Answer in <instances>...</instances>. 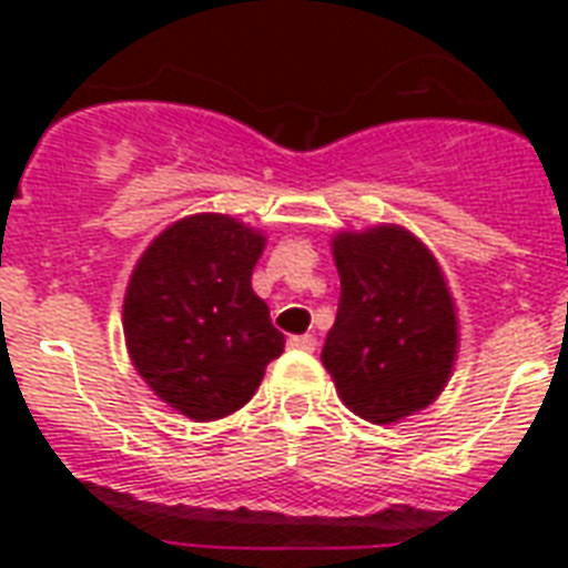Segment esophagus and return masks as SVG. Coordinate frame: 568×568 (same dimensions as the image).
I'll use <instances>...</instances> for the list:
<instances>
[{"mask_svg":"<svg viewBox=\"0 0 568 568\" xmlns=\"http://www.w3.org/2000/svg\"><path fill=\"white\" fill-rule=\"evenodd\" d=\"M288 347H294V351H306V354H312L315 347H318V342H315V336H292L288 338Z\"/></svg>","mask_w":568,"mask_h":568,"instance_id":"1","label":"esophagus"}]
</instances>
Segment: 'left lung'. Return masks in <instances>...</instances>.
Here are the masks:
<instances>
[{"label":"left lung","mask_w":568,"mask_h":568,"mask_svg":"<svg viewBox=\"0 0 568 568\" xmlns=\"http://www.w3.org/2000/svg\"><path fill=\"white\" fill-rule=\"evenodd\" d=\"M342 294L321 363L342 400L374 424L400 422L448 383L457 315L436 258L400 226L333 241Z\"/></svg>","instance_id":"1"}]
</instances>
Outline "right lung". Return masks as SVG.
Instances as JSON below:
<instances>
[{
  "mask_svg": "<svg viewBox=\"0 0 568 568\" xmlns=\"http://www.w3.org/2000/svg\"><path fill=\"white\" fill-rule=\"evenodd\" d=\"M265 239L226 214L173 223L138 262L123 333L138 374L194 422L247 404L285 336L250 276Z\"/></svg>",
  "mask_w": 568,
  "mask_h": 568,
  "instance_id": "obj_1",
  "label": "right lung"
}]
</instances>
